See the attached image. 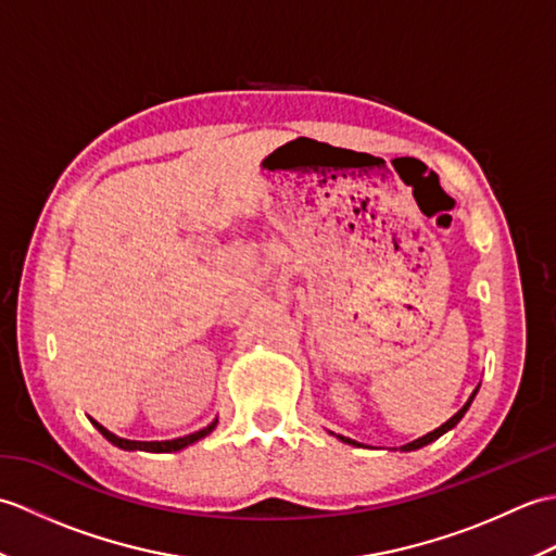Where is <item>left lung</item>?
<instances>
[{"mask_svg": "<svg viewBox=\"0 0 556 556\" xmlns=\"http://www.w3.org/2000/svg\"><path fill=\"white\" fill-rule=\"evenodd\" d=\"M476 394H478V387H476V392L468 396V401L464 406H460L452 418H448L444 425H440V428L437 430H432V432H428V434H422V437H418V440H413V442H408V444H404V446H399L401 452H416V448H420V446H425V444H430V442H434L437 437H442L444 432H448L452 428H456V422L466 416V410L470 408V404H473V399H476ZM329 434H334V432H329ZM337 440H341V442H346V444H353V446H361L356 440H349V437H344V434H334Z\"/></svg>", "mask_w": 556, "mask_h": 556, "instance_id": "left-lung-1", "label": "left lung"}]
</instances>
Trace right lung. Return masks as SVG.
I'll return each mask as SVG.
<instances>
[{"instance_id":"add662e5","label":"right lung","mask_w":556,"mask_h":556,"mask_svg":"<svg viewBox=\"0 0 556 556\" xmlns=\"http://www.w3.org/2000/svg\"><path fill=\"white\" fill-rule=\"evenodd\" d=\"M90 422L96 425L98 432L104 437V440L112 442L114 446L124 448V452H155V454L181 452V448L195 444L198 440H203V437H207L212 430L217 428V418H215V420H212V422L207 425V428L198 430V432H191V434H186V437H176V440H164V442H136V440H126V437H116L114 432H110V430L104 428V425H100L98 420L90 418Z\"/></svg>"}]
</instances>
